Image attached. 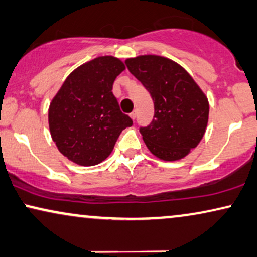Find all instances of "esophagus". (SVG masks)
<instances>
[{
	"mask_svg": "<svg viewBox=\"0 0 257 257\" xmlns=\"http://www.w3.org/2000/svg\"><path fill=\"white\" fill-rule=\"evenodd\" d=\"M130 116H131V119H133V120H135L136 119V116H137V112L136 111H133L131 114H130Z\"/></svg>",
	"mask_w": 257,
	"mask_h": 257,
	"instance_id": "esophagus-1",
	"label": "esophagus"
}]
</instances>
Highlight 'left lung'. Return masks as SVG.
I'll return each mask as SVG.
<instances>
[{"label":"left lung","instance_id":"left-lung-1","mask_svg":"<svg viewBox=\"0 0 257 257\" xmlns=\"http://www.w3.org/2000/svg\"><path fill=\"white\" fill-rule=\"evenodd\" d=\"M128 71L150 92L155 118L142 127L146 148L155 157L175 162L202 141L209 120V101L184 67L165 56L145 54L125 60Z\"/></svg>","mask_w":257,"mask_h":257}]
</instances>
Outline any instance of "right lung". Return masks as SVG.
<instances>
[{
    "instance_id": "right-lung-1",
    "label": "right lung",
    "mask_w": 257,
    "mask_h": 257,
    "mask_svg": "<svg viewBox=\"0 0 257 257\" xmlns=\"http://www.w3.org/2000/svg\"><path fill=\"white\" fill-rule=\"evenodd\" d=\"M125 68L115 56H98L69 73L53 96L49 132L59 151L75 164L93 166L105 161L122 130L132 126L112 93L113 82Z\"/></svg>"
}]
</instances>
